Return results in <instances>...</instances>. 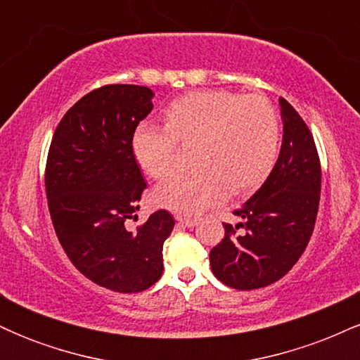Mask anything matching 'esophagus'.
<instances>
[{
  "label": "esophagus",
  "mask_w": 360,
  "mask_h": 360,
  "mask_svg": "<svg viewBox=\"0 0 360 360\" xmlns=\"http://www.w3.org/2000/svg\"><path fill=\"white\" fill-rule=\"evenodd\" d=\"M176 220H177V223H181V225H183V226H188V229H191V226H194L198 223L196 218L183 217V214H177Z\"/></svg>",
  "instance_id": "1"
}]
</instances>
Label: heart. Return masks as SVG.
<instances>
[{
  "mask_svg": "<svg viewBox=\"0 0 360 360\" xmlns=\"http://www.w3.org/2000/svg\"><path fill=\"white\" fill-rule=\"evenodd\" d=\"M164 128L139 127L131 154L152 179L174 166L176 146L191 147L188 174L169 177L152 193L160 208L200 213L230 194H249L264 184L278 162L281 128L269 100L260 94L193 91L176 98L162 113Z\"/></svg>",
  "mask_w": 360,
  "mask_h": 360,
  "instance_id": "1",
  "label": "heart"
}]
</instances>
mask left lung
I'll use <instances>...</instances> for the list:
<instances>
[{"label":"left lung","instance_id":"8db88e82","mask_svg":"<svg viewBox=\"0 0 360 360\" xmlns=\"http://www.w3.org/2000/svg\"><path fill=\"white\" fill-rule=\"evenodd\" d=\"M283 143L274 169L249 201L225 223V237L210 252L213 274L240 291L259 289L288 274L307 249L320 205L321 169L311 131L279 98Z\"/></svg>","mask_w":360,"mask_h":360}]
</instances>
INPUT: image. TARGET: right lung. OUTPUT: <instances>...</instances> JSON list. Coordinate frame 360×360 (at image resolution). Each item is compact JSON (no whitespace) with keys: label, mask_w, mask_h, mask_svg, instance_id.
Returning <instances> with one entry per match:
<instances>
[{"label":"right lung","mask_w":360,"mask_h":360,"mask_svg":"<svg viewBox=\"0 0 360 360\" xmlns=\"http://www.w3.org/2000/svg\"><path fill=\"white\" fill-rule=\"evenodd\" d=\"M152 98V89L135 84L91 91L57 125L45 167L62 249L81 274L117 292H139L159 281L164 242L174 229L166 210L152 213L137 232L125 229L147 188L131 135L154 108Z\"/></svg>","instance_id":"1"}]
</instances>
